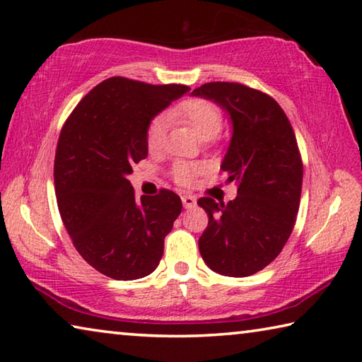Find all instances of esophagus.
Wrapping results in <instances>:
<instances>
[{"label": "esophagus", "mask_w": 362, "mask_h": 362, "mask_svg": "<svg viewBox=\"0 0 362 362\" xmlns=\"http://www.w3.org/2000/svg\"><path fill=\"white\" fill-rule=\"evenodd\" d=\"M182 203H183V208L190 209V208H194V206H197V198H194L193 194H183Z\"/></svg>", "instance_id": "esophagus-1"}]
</instances>
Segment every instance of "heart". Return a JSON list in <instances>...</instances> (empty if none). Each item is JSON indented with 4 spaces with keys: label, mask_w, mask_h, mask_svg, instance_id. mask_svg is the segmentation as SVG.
<instances>
[{
    "label": "heart",
    "mask_w": 362,
    "mask_h": 362,
    "mask_svg": "<svg viewBox=\"0 0 362 362\" xmlns=\"http://www.w3.org/2000/svg\"><path fill=\"white\" fill-rule=\"evenodd\" d=\"M170 119L182 120L197 132L199 139L209 140L219 134L222 127V112L214 103L204 98H188L175 105L168 112ZM168 130V120L164 116L154 117L146 129V145L150 151L163 148ZM203 165L198 163H177L172 168V175L179 185H192L202 174Z\"/></svg>",
    "instance_id": "b5f03b06"
}]
</instances>
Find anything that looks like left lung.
Wrapping results in <instances>:
<instances>
[{
	"label": "left lung",
	"instance_id": "left-lung-1",
	"mask_svg": "<svg viewBox=\"0 0 362 362\" xmlns=\"http://www.w3.org/2000/svg\"><path fill=\"white\" fill-rule=\"evenodd\" d=\"M192 95L230 116L232 139L221 169L237 183V198L227 204L198 199L209 217L199 253L217 274L248 277L279 256L295 227L303 183L295 132L277 101L246 85L211 82Z\"/></svg>",
	"mask_w": 362,
	"mask_h": 362
}]
</instances>
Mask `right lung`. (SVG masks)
Listing matches in <instances>:
<instances>
[{
  "mask_svg": "<svg viewBox=\"0 0 362 362\" xmlns=\"http://www.w3.org/2000/svg\"><path fill=\"white\" fill-rule=\"evenodd\" d=\"M188 90L111 77L83 96L61 130L54 158L61 219L78 255L107 277H146L163 257L182 199L170 190L136 199L127 177L148 156L153 117Z\"/></svg>",
  "mask_w": 362,
  "mask_h": 362,
  "instance_id": "1",
  "label": "right lung"
}]
</instances>
